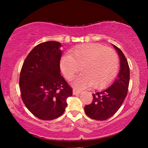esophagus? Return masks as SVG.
<instances>
[{
    "label": "esophagus",
    "instance_id": "1",
    "mask_svg": "<svg viewBox=\"0 0 148 148\" xmlns=\"http://www.w3.org/2000/svg\"><path fill=\"white\" fill-rule=\"evenodd\" d=\"M80 93H81L80 91L77 90H75V89H74V90H73V95H79V94H80Z\"/></svg>",
    "mask_w": 148,
    "mask_h": 148
}]
</instances>
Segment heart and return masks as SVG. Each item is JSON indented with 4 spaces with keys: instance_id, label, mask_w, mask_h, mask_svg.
I'll return each mask as SVG.
<instances>
[{
    "instance_id": "obj_1",
    "label": "heart",
    "mask_w": 148,
    "mask_h": 148,
    "mask_svg": "<svg viewBox=\"0 0 148 148\" xmlns=\"http://www.w3.org/2000/svg\"><path fill=\"white\" fill-rule=\"evenodd\" d=\"M60 66L65 77L71 80L81 70L83 72L73 81L72 86L83 89L106 86L116 76L119 58L114 50L98 44H84L62 56Z\"/></svg>"
}]
</instances>
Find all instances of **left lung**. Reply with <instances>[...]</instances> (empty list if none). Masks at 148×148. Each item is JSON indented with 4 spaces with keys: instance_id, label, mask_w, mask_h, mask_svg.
<instances>
[{
    "instance_id": "1",
    "label": "left lung",
    "mask_w": 148,
    "mask_h": 148,
    "mask_svg": "<svg viewBox=\"0 0 148 148\" xmlns=\"http://www.w3.org/2000/svg\"><path fill=\"white\" fill-rule=\"evenodd\" d=\"M120 59V70L110 86L97 91L93 95V101L84 107L86 114L92 119L106 120L117 112L124 102L128 91L130 71L127 58L123 52L113 45Z\"/></svg>"
}]
</instances>
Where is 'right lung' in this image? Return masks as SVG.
<instances>
[{"label":"right lung","mask_w":148,"mask_h":148,"mask_svg":"<svg viewBox=\"0 0 148 148\" xmlns=\"http://www.w3.org/2000/svg\"><path fill=\"white\" fill-rule=\"evenodd\" d=\"M62 44L55 41L35 46L22 66L19 87L22 100L37 118L53 120L63 114L72 89L60 75Z\"/></svg>","instance_id":"right-lung-1"}]
</instances>
